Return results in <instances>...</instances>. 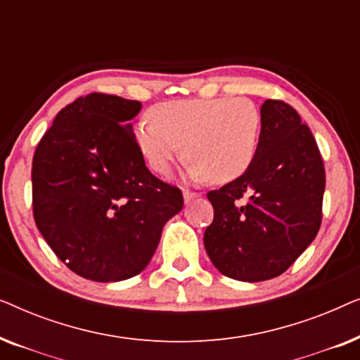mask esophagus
<instances>
[{
	"label": "esophagus",
	"mask_w": 360,
	"mask_h": 360,
	"mask_svg": "<svg viewBox=\"0 0 360 360\" xmlns=\"http://www.w3.org/2000/svg\"><path fill=\"white\" fill-rule=\"evenodd\" d=\"M196 196H198V193H193V191H184V201L185 205H188L191 200H195Z\"/></svg>",
	"instance_id": "obj_1"
}]
</instances>
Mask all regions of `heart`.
I'll use <instances>...</instances> for the list:
<instances>
[{"mask_svg":"<svg viewBox=\"0 0 360 360\" xmlns=\"http://www.w3.org/2000/svg\"><path fill=\"white\" fill-rule=\"evenodd\" d=\"M149 117L134 127V141L159 175L169 174L184 152L191 179L229 184L257 152L260 112L248 98L167 101L152 108Z\"/></svg>","mask_w":360,"mask_h":360,"instance_id":"1","label":"heart"}]
</instances>
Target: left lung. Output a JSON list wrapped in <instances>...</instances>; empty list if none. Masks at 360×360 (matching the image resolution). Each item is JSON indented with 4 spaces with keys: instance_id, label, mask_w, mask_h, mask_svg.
Returning a JSON list of instances; mask_svg holds the SVG:
<instances>
[{
    "instance_id": "obj_1",
    "label": "left lung",
    "mask_w": 360,
    "mask_h": 360,
    "mask_svg": "<svg viewBox=\"0 0 360 360\" xmlns=\"http://www.w3.org/2000/svg\"><path fill=\"white\" fill-rule=\"evenodd\" d=\"M326 174L316 141L283 101L260 106L252 164L239 179L208 193L214 219L206 254L226 277L262 282L283 274L316 238ZM248 195V204L238 200Z\"/></svg>"
}]
</instances>
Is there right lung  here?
Returning <instances> with one entry per match:
<instances>
[{
  "instance_id": "obj_1",
  "label": "right lung",
  "mask_w": 360,
  "mask_h": 360,
  "mask_svg": "<svg viewBox=\"0 0 360 360\" xmlns=\"http://www.w3.org/2000/svg\"><path fill=\"white\" fill-rule=\"evenodd\" d=\"M136 100L90 93L63 108L32 159L37 229L67 267L95 282H121L150 262L162 229L184 208L137 149Z\"/></svg>"
}]
</instances>
